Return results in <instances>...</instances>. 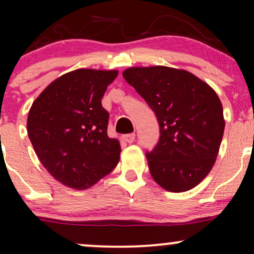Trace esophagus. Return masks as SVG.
Segmentation results:
<instances>
[{"mask_svg": "<svg viewBox=\"0 0 254 254\" xmlns=\"http://www.w3.org/2000/svg\"><path fill=\"white\" fill-rule=\"evenodd\" d=\"M135 133H127V135L122 136V139L127 142V143H132L135 141Z\"/></svg>", "mask_w": 254, "mask_h": 254, "instance_id": "34e87169", "label": "esophagus"}]
</instances>
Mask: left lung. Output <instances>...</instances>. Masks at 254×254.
Listing matches in <instances>:
<instances>
[{
    "label": "left lung",
    "mask_w": 254,
    "mask_h": 254,
    "mask_svg": "<svg viewBox=\"0 0 254 254\" xmlns=\"http://www.w3.org/2000/svg\"><path fill=\"white\" fill-rule=\"evenodd\" d=\"M123 77L155 112L160 139L147 153L151 177L165 190L185 192L209 174L224 131L223 107L208 83L170 66H131Z\"/></svg>",
    "instance_id": "1"
}]
</instances>
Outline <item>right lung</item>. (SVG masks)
<instances>
[{
	"label": "right lung",
	"instance_id": "obj_1",
	"mask_svg": "<svg viewBox=\"0 0 254 254\" xmlns=\"http://www.w3.org/2000/svg\"><path fill=\"white\" fill-rule=\"evenodd\" d=\"M118 70L76 69L49 84L32 104L27 132L38 159L63 185L84 190L111 173L121 144L107 135L101 105Z\"/></svg>",
	"mask_w": 254,
	"mask_h": 254
}]
</instances>
